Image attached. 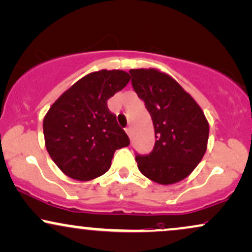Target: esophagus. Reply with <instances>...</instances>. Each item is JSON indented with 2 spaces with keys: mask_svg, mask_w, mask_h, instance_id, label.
Here are the masks:
<instances>
[{
  "mask_svg": "<svg viewBox=\"0 0 252 252\" xmlns=\"http://www.w3.org/2000/svg\"><path fill=\"white\" fill-rule=\"evenodd\" d=\"M126 134H128L129 137L131 138V136H132V129H131V126H128V128H126Z\"/></svg>",
  "mask_w": 252,
  "mask_h": 252,
  "instance_id": "1",
  "label": "esophagus"
}]
</instances>
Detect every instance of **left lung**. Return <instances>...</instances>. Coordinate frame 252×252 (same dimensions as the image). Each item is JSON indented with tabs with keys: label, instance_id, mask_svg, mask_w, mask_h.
<instances>
[{
	"label": "left lung",
	"instance_id": "left-lung-1",
	"mask_svg": "<svg viewBox=\"0 0 252 252\" xmlns=\"http://www.w3.org/2000/svg\"><path fill=\"white\" fill-rule=\"evenodd\" d=\"M131 86L149 111L155 129L150 154L138 155L139 171L156 183H177L201 162L209 124L195 99L174 78L156 69H131Z\"/></svg>",
	"mask_w": 252,
	"mask_h": 252
}]
</instances>
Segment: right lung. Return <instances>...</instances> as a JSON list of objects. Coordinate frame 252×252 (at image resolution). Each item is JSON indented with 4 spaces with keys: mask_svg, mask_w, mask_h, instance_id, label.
Wrapping results in <instances>:
<instances>
[{
    "mask_svg": "<svg viewBox=\"0 0 252 252\" xmlns=\"http://www.w3.org/2000/svg\"><path fill=\"white\" fill-rule=\"evenodd\" d=\"M129 81L123 70L92 72L50 107L43 120L45 147L66 176L94 180L109 170L115 151L129 145L128 135L107 104Z\"/></svg>",
    "mask_w": 252,
    "mask_h": 252,
    "instance_id": "obj_1",
    "label": "right lung"
}]
</instances>
